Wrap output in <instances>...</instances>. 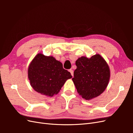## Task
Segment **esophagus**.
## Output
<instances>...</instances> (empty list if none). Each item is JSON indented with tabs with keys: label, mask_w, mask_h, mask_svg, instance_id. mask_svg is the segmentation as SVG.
<instances>
[{
	"label": "esophagus",
	"mask_w": 133,
	"mask_h": 133,
	"mask_svg": "<svg viewBox=\"0 0 133 133\" xmlns=\"http://www.w3.org/2000/svg\"><path fill=\"white\" fill-rule=\"evenodd\" d=\"M69 71L71 73V75L73 76H74V71L72 70V69H69Z\"/></svg>",
	"instance_id": "1"
}]
</instances>
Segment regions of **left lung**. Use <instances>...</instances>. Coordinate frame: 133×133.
<instances>
[{"label": "left lung", "mask_w": 133, "mask_h": 133, "mask_svg": "<svg viewBox=\"0 0 133 133\" xmlns=\"http://www.w3.org/2000/svg\"><path fill=\"white\" fill-rule=\"evenodd\" d=\"M72 79L79 94L85 100L97 97L107 88L110 77V68L101 55L96 54L90 58H79Z\"/></svg>", "instance_id": "1"}]
</instances>
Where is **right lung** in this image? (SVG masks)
<instances>
[{
	"instance_id": "right-lung-1",
	"label": "right lung",
	"mask_w": 133,
	"mask_h": 133,
	"mask_svg": "<svg viewBox=\"0 0 133 133\" xmlns=\"http://www.w3.org/2000/svg\"><path fill=\"white\" fill-rule=\"evenodd\" d=\"M28 79L33 89L48 97L57 95L68 79L70 72L52 56L39 53L31 60L28 69Z\"/></svg>"
}]
</instances>
